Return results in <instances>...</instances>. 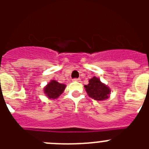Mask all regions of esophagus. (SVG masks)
<instances>
[{"label":"esophagus","mask_w":149,"mask_h":149,"mask_svg":"<svg viewBox=\"0 0 149 149\" xmlns=\"http://www.w3.org/2000/svg\"><path fill=\"white\" fill-rule=\"evenodd\" d=\"M73 81H77V82H80V81H81V79H80V78H74Z\"/></svg>","instance_id":"1"}]
</instances>
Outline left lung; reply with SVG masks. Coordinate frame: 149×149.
<instances>
[{"mask_svg":"<svg viewBox=\"0 0 149 149\" xmlns=\"http://www.w3.org/2000/svg\"><path fill=\"white\" fill-rule=\"evenodd\" d=\"M86 91L89 97L96 101H103L108 98L110 89L100 81L98 78L93 77L89 81V84L85 85Z\"/></svg>","mask_w":149,"mask_h":149,"instance_id":"8db88e82","label":"left lung"}]
</instances>
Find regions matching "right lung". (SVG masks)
Wrapping results in <instances>:
<instances>
[{
  "mask_svg": "<svg viewBox=\"0 0 149 149\" xmlns=\"http://www.w3.org/2000/svg\"><path fill=\"white\" fill-rule=\"evenodd\" d=\"M65 88V85L59 84L55 81H51L45 86L44 91L46 96L49 98H57L63 93Z\"/></svg>",
  "mask_w": 149,
  "mask_h": 149,
  "instance_id": "obj_1",
  "label": "right lung"
}]
</instances>
